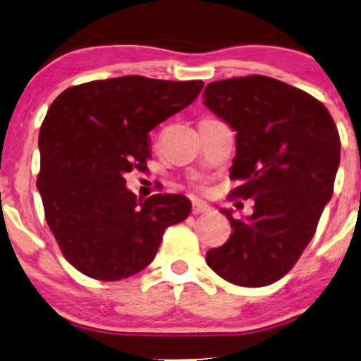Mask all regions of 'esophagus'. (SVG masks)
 <instances>
[{
    "instance_id": "obj_1",
    "label": "esophagus",
    "mask_w": 361,
    "mask_h": 361,
    "mask_svg": "<svg viewBox=\"0 0 361 361\" xmlns=\"http://www.w3.org/2000/svg\"><path fill=\"white\" fill-rule=\"evenodd\" d=\"M212 209L209 205L205 204V202H199V200H195L194 204H192V214L194 215H199V214H209Z\"/></svg>"
}]
</instances>
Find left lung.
Segmentation results:
<instances>
[{
    "mask_svg": "<svg viewBox=\"0 0 361 361\" xmlns=\"http://www.w3.org/2000/svg\"><path fill=\"white\" fill-rule=\"evenodd\" d=\"M204 98L236 131L230 197L255 200L246 219L221 210L233 231L207 251V264L231 284L269 286L293 269L334 194L337 126L312 95L264 75L212 82Z\"/></svg>",
    "mask_w": 361,
    "mask_h": 361,
    "instance_id": "obj_1",
    "label": "left lung"
}]
</instances>
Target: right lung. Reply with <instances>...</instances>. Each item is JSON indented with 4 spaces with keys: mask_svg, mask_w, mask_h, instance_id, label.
<instances>
[{
    "mask_svg": "<svg viewBox=\"0 0 361 361\" xmlns=\"http://www.w3.org/2000/svg\"><path fill=\"white\" fill-rule=\"evenodd\" d=\"M202 87L125 75L67 88L49 106L39 131L37 189L62 255L88 278L140 273L167 226L189 216L187 197L137 199L125 176L146 171L149 131L189 106Z\"/></svg>",
    "mask_w": 361,
    "mask_h": 361,
    "instance_id": "add662e5",
    "label": "right lung"
}]
</instances>
